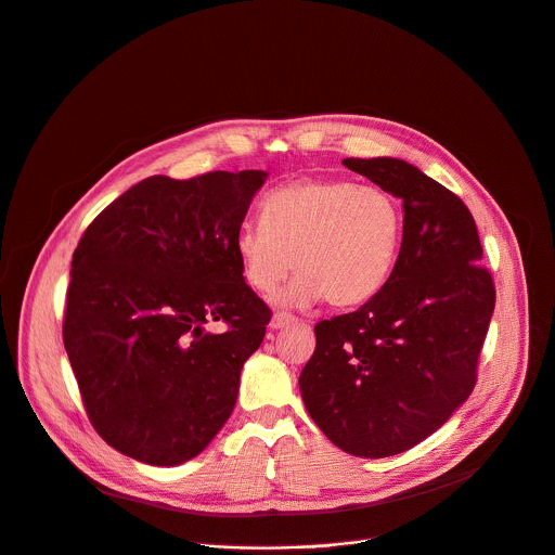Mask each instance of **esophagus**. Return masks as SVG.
<instances>
[{
    "instance_id": "obj_1",
    "label": "esophagus",
    "mask_w": 555,
    "mask_h": 555,
    "mask_svg": "<svg viewBox=\"0 0 555 555\" xmlns=\"http://www.w3.org/2000/svg\"><path fill=\"white\" fill-rule=\"evenodd\" d=\"M291 323H297V317L291 314V312H275L273 319H271V327L280 330V327H286Z\"/></svg>"
}]
</instances>
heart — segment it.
Returning a JSON list of instances; mask_svg holds the SVG:
<instances>
[{
  "mask_svg": "<svg viewBox=\"0 0 555 555\" xmlns=\"http://www.w3.org/2000/svg\"><path fill=\"white\" fill-rule=\"evenodd\" d=\"M404 234L400 201L380 185L306 177L269 192L260 220L245 223L234 241L243 275L258 293H271L293 269L297 280L284 304L325 299L352 308L372 299L389 280Z\"/></svg>",
  "mask_w": 555,
  "mask_h": 555,
  "instance_id": "heart-1",
  "label": "heart"
}]
</instances>
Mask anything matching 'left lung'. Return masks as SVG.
Masks as SVG:
<instances>
[{
	"label": "left lung",
	"mask_w": 555,
	"mask_h": 555,
	"mask_svg": "<svg viewBox=\"0 0 555 555\" xmlns=\"http://www.w3.org/2000/svg\"><path fill=\"white\" fill-rule=\"evenodd\" d=\"M344 166L402 201V247L367 304L314 325L299 389L332 444L378 460L420 444L473 393L496 291L455 192L402 159Z\"/></svg>",
	"instance_id": "1"
}]
</instances>
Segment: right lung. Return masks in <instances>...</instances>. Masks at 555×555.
<instances>
[{
	"label": "right lung",
	"mask_w": 555,
	"mask_h": 555,
	"mask_svg": "<svg viewBox=\"0 0 555 555\" xmlns=\"http://www.w3.org/2000/svg\"><path fill=\"white\" fill-rule=\"evenodd\" d=\"M264 177H149L78 241L63 344L91 426L138 462L196 457L234 411L271 321L234 249Z\"/></svg>",
	"instance_id": "add662e5"
}]
</instances>
